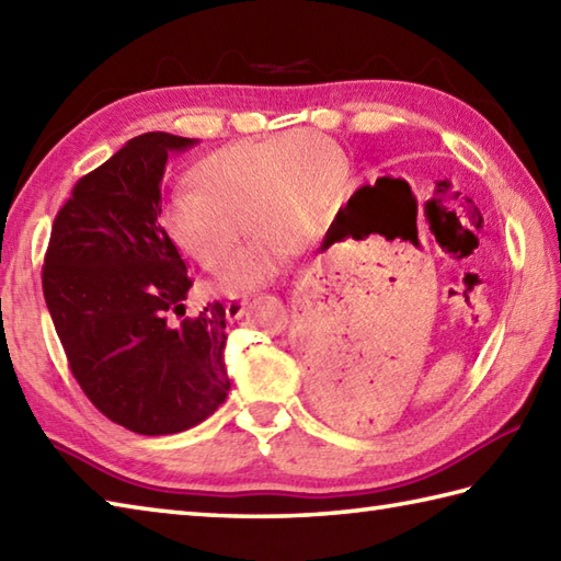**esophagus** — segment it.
<instances>
[{
  "label": "esophagus",
  "instance_id": "esophagus-1",
  "mask_svg": "<svg viewBox=\"0 0 561 561\" xmlns=\"http://www.w3.org/2000/svg\"><path fill=\"white\" fill-rule=\"evenodd\" d=\"M245 299H238V296H233V299H230L228 304H226V316H228V321H238L240 316L245 313Z\"/></svg>",
  "mask_w": 561,
  "mask_h": 561
}]
</instances>
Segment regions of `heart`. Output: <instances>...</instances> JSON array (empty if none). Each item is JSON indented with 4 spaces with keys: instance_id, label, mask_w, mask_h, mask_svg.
<instances>
[{
    "instance_id": "b5f03b06",
    "label": "heart",
    "mask_w": 561,
    "mask_h": 561,
    "mask_svg": "<svg viewBox=\"0 0 561 561\" xmlns=\"http://www.w3.org/2000/svg\"><path fill=\"white\" fill-rule=\"evenodd\" d=\"M194 186L174 192L162 226L182 252L204 270H221L244 232L256 240L230 261L218 279L224 294H243L270 282L289 257L291 243L313 222L321 228L347 182V160L331 138L294 130L218 148L194 164Z\"/></svg>"
}]
</instances>
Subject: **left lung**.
<instances>
[{"mask_svg":"<svg viewBox=\"0 0 561 561\" xmlns=\"http://www.w3.org/2000/svg\"><path fill=\"white\" fill-rule=\"evenodd\" d=\"M362 194H365V190L357 192V194L353 196V199H350L347 211H350V208H355V202L359 199ZM345 217H347L345 214L337 216V221L331 226V230H328L323 248L331 245L333 240L343 238V236L347 233V230H350V226H353L355 218H357V216H355V218H348V221L345 222ZM313 401L318 403V409H321L323 413H335V411H340V405H343V391L337 389V379L333 377L331 369H323V371H318V375H316V381H313Z\"/></svg>","mask_w":561,"mask_h":561,"instance_id":"8db88e82","label":"left lung"}]
</instances>
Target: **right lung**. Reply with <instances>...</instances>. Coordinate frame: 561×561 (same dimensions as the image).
<instances>
[{
  "mask_svg": "<svg viewBox=\"0 0 561 561\" xmlns=\"http://www.w3.org/2000/svg\"><path fill=\"white\" fill-rule=\"evenodd\" d=\"M196 138L142 134L75 184L50 230L43 296L70 369L108 421L172 435L228 397L226 309L184 316L192 279L162 228L170 152Z\"/></svg>",
  "mask_w": 561,
  "mask_h": 561,
  "instance_id": "obj_1",
  "label": "right lung"
}]
</instances>
